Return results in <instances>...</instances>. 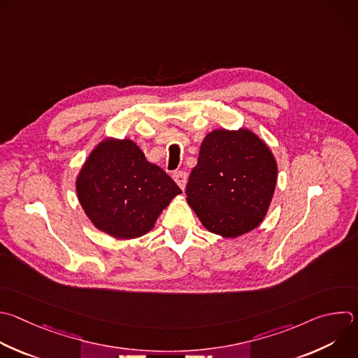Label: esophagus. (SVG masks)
I'll return each mask as SVG.
<instances>
[{"instance_id": "1", "label": "esophagus", "mask_w": 358, "mask_h": 358, "mask_svg": "<svg viewBox=\"0 0 358 358\" xmlns=\"http://www.w3.org/2000/svg\"><path fill=\"white\" fill-rule=\"evenodd\" d=\"M173 177H174V181L178 184V187H180L181 189H184V188H185V184H187V178H188L187 173H185V171H176Z\"/></svg>"}]
</instances>
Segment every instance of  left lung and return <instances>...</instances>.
I'll return each mask as SVG.
<instances>
[{
	"instance_id": "obj_1",
	"label": "left lung",
	"mask_w": 358,
	"mask_h": 358,
	"mask_svg": "<svg viewBox=\"0 0 358 358\" xmlns=\"http://www.w3.org/2000/svg\"><path fill=\"white\" fill-rule=\"evenodd\" d=\"M277 177V162L256 134L215 129L201 143L187 202L209 231L234 239L263 222Z\"/></svg>"
}]
</instances>
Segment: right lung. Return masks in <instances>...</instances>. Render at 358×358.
Wrapping results in <instances>:
<instances>
[{
	"mask_svg": "<svg viewBox=\"0 0 358 358\" xmlns=\"http://www.w3.org/2000/svg\"><path fill=\"white\" fill-rule=\"evenodd\" d=\"M76 189L92 224L115 239L150 231L164 208L181 194L163 169L149 163L131 139L106 138L81 167Z\"/></svg>",
	"mask_w": 358,
	"mask_h": 358,
	"instance_id": "1",
	"label": "right lung"
}]
</instances>
